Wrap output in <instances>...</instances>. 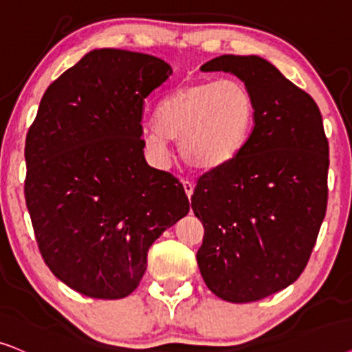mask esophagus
<instances>
[{
	"instance_id": "esophagus-1",
	"label": "esophagus",
	"mask_w": 352,
	"mask_h": 352,
	"mask_svg": "<svg viewBox=\"0 0 352 352\" xmlns=\"http://www.w3.org/2000/svg\"><path fill=\"white\" fill-rule=\"evenodd\" d=\"M182 184H184V188H185L186 196H188V198H191V195H193V190H195L193 184H191L190 180H184V182H182Z\"/></svg>"
}]
</instances>
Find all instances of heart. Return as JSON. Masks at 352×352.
Masks as SVG:
<instances>
[{"instance_id": "b5f03b06", "label": "heart", "mask_w": 352, "mask_h": 352, "mask_svg": "<svg viewBox=\"0 0 352 352\" xmlns=\"http://www.w3.org/2000/svg\"><path fill=\"white\" fill-rule=\"evenodd\" d=\"M256 106L238 80H201L182 85L164 98L156 120L144 129V143L157 157L168 138H180L185 162L203 170L230 164L250 138Z\"/></svg>"}]
</instances>
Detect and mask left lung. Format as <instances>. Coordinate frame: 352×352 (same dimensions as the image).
Segmentation results:
<instances>
[{"label": "left lung", "instance_id": "obj_1", "mask_svg": "<svg viewBox=\"0 0 352 352\" xmlns=\"http://www.w3.org/2000/svg\"><path fill=\"white\" fill-rule=\"evenodd\" d=\"M203 72H230L251 91L254 127L227 166L201 175L191 209L203 222L199 272L215 296L251 302L296 282L329 198V140L318 106L259 56H219Z\"/></svg>", "mask_w": 352, "mask_h": 352}]
</instances>
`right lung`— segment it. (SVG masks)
I'll use <instances>...</instances> for the list:
<instances>
[{
    "mask_svg": "<svg viewBox=\"0 0 352 352\" xmlns=\"http://www.w3.org/2000/svg\"><path fill=\"white\" fill-rule=\"evenodd\" d=\"M172 67L102 48L51 83L25 140V203L54 277L98 299L138 287L148 250L190 210L184 185L149 167L144 100Z\"/></svg>",
    "mask_w": 352,
    "mask_h": 352,
    "instance_id": "obj_1",
    "label": "right lung"
}]
</instances>
